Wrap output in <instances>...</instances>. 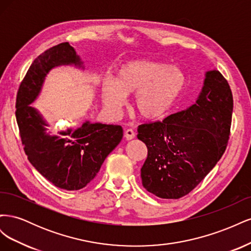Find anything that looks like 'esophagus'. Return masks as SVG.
<instances>
[{"label": "esophagus", "mask_w": 251, "mask_h": 251, "mask_svg": "<svg viewBox=\"0 0 251 251\" xmlns=\"http://www.w3.org/2000/svg\"><path fill=\"white\" fill-rule=\"evenodd\" d=\"M125 137L127 140H132L135 138V132L132 130V128H126L125 131Z\"/></svg>", "instance_id": "1"}]
</instances>
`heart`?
<instances>
[{
	"label": "heart",
	"instance_id": "obj_1",
	"mask_svg": "<svg viewBox=\"0 0 251 251\" xmlns=\"http://www.w3.org/2000/svg\"><path fill=\"white\" fill-rule=\"evenodd\" d=\"M186 85L184 73L163 64L137 60L120 68L116 81H102L103 102L111 110L124 103L125 94H135L133 110L143 119L164 116L183 92Z\"/></svg>",
	"mask_w": 251,
	"mask_h": 251
}]
</instances>
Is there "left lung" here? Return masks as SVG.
Segmentation results:
<instances>
[{
  "label": "left lung",
  "instance_id": "8db88e82",
  "mask_svg": "<svg viewBox=\"0 0 251 251\" xmlns=\"http://www.w3.org/2000/svg\"><path fill=\"white\" fill-rule=\"evenodd\" d=\"M233 98L228 82L217 70L206 73L196 103L162 121L138 126L148 157L142 185L162 199L191 193L221 159L228 144Z\"/></svg>",
  "mask_w": 251,
  "mask_h": 251
}]
</instances>
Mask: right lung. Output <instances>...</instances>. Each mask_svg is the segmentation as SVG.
<instances>
[{
    "mask_svg": "<svg viewBox=\"0 0 251 251\" xmlns=\"http://www.w3.org/2000/svg\"><path fill=\"white\" fill-rule=\"evenodd\" d=\"M81 66L69 43L44 51L28 69L18 90L16 117L25 154L36 171L56 187L77 191L92 181L104 159L123 139L120 126L85 123L78 128H68L58 136L45 133L47 126L30 107L39 95L51 68L58 65Z\"/></svg>",
    "mask_w": 251,
    "mask_h": 251,
    "instance_id": "1",
    "label": "right lung"
}]
</instances>
